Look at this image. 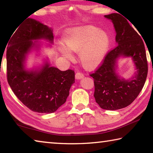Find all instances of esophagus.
<instances>
[{"mask_svg": "<svg viewBox=\"0 0 153 153\" xmlns=\"http://www.w3.org/2000/svg\"><path fill=\"white\" fill-rule=\"evenodd\" d=\"M84 77V74L80 73V72H77L76 74V79H80Z\"/></svg>", "mask_w": 153, "mask_h": 153, "instance_id": "esophagus-1", "label": "esophagus"}]
</instances>
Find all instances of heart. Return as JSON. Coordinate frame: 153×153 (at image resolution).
<instances>
[{
	"instance_id": "obj_1",
	"label": "heart",
	"mask_w": 153,
	"mask_h": 153,
	"mask_svg": "<svg viewBox=\"0 0 153 153\" xmlns=\"http://www.w3.org/2000/svg\"><path fill=\"white\" fill-rule=\"evenodd\" d=\"M60 51L64 56L73 60L71 52L79 53L82 65L88 70L94 69L104 60L110 45L105 31L94 25H82L67 30L65 33Z\"/></svg>"
}]
</instances>
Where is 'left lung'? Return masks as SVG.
<instances>
[{
  "label": "left lung",
  "instance_id": "1",
  "mask_svg": "<svg viewBox=\"0 0 153 153\" xmlns=\"http://www.w3.org/2000/svg\"><path fill=\"white\" fill-rule=\"evenodd\" d=\"M105 17L113 23L117 46L90 76L94 80L96 102L103 109L113 111L126 107L138 97L146 82L148 64L143 41L128 21L118 13ZM120 58H131L133 62L136 71L130 79H125L118 73Z\"/></svg>",
  "mask_w": 153,
  "mask_h": 153
}]
</instances>
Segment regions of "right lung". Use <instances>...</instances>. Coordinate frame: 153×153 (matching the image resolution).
I'll return each instance as SVG.
<instances>
[{
  "label": "right lung",
  "mask_w": 153,
  "mask_h": 153,
  "mask_svg": "<svg viewBox=\"0 0 153 153\" xmlns=\"http://www.w3.org/2000/svg\"><path fill=\"white\" fill-rule=\"evenodd\" d=\"M17 28L7 50L9 86L30 110L40 113H54L66 102L75 83L74 71H61L51 66L47 57L40 65L28 69L26 63L30 54L36 51V56H40L44 43L38 40L53 43V30L32 18H27ZM45 45L46 47L52 46L50 44Z\"/></svg>",
  "instance_id": "add662e5"
}]
</instances>
